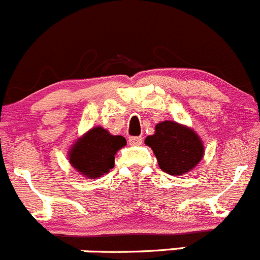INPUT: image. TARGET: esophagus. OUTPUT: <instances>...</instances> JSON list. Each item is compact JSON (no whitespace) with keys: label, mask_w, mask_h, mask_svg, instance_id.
<instances>
[{"label":"esophagus","mask_w":260,"mask_h":260,"mask_svg":"<svg viewBox=\"0 0 260 260\" xmlns=\"http://www.w3.org/2000/svg\"><path fill=\"white\" fill-rule=\"evenodd\" d=\"M129 144L133 145V146H137V145L142 144V137L138 136V137H129Z\"/></svg>","instance_id":"obj_1"}]
</instances>
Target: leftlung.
I'll list each match as a JSON object with an SVG mask.
<instances>
[{"mask_svg":"<svg viewBox=\"0 0 260 260\" xmlns=\"http://www.w3.org/2000/svg\"><path fill=\"white\" fill-rule=\"evenodd\" d=\"M145 144L151 147L160 169L172 176L192 171L201 161L205 149L200 136L187 125L164 120L155 125V133Z\"/></svg>","mask_w":260,"mask_h":260,"instance_id":"1","label":"left lung"}]
</instances>
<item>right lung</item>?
<instances>
[{"mask_svg":"<svg viewBox=\"0 0 260 260\" xmlns=\"http://www.w3.org/2000/svg\"><path fill=\"white\" fill-rule=\"evenodd\" d=\"M127 145L123 136H114L103 127H93L70 146L68 159L73 168L86 178H99L114 168V159Z\"/></svg>","mask_w":260,"mask_h":260,"instance_id":"right-lung-1","label":"right lung"}]
</instances>
